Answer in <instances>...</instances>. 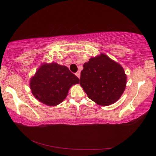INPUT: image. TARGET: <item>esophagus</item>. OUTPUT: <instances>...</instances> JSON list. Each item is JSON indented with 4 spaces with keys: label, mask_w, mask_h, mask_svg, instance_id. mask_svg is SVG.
<instances>
[{
    "label": "esophagus",
    "mask_w": 156,
    "mask_h": 156,
    "mask_svg": "<svg viewBox=\"0 0 156 156\" xmlns=\"http://www.w3.org/2000/svg\"><path fill=\"white\" fill-rule=\"evenodd\" d=\"M76 76H77L78 78H80V72H76Z\"/></svg>",
    "instance_id": "esophagus-1"
}]
</instances>
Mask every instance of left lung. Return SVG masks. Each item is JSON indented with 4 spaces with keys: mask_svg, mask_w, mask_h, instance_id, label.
I'll return each instance as SVG.
<instances>
[{
    "mask_svg": "<svg viewBox=\"0 0 156 156\" xmlns=\"http://www.w3.org/2000/svg\"><path fill=\"white\" fill-rule=\"evenodd\" d=\"M83 68L80 84L89 98L101 106L111 105L120 98L127 84L121 64L102 53L90 58Z\"/></svg>",
    "mask_w": 156,
    "mask_h": 156,
    "instance_id": "left-lung-1",
    "label": "left lung"
}]
</instances>
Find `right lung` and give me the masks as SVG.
Wrapping results in <instances>:
<instances>
[{
	"label": "right lung",
	"instance_id": "1",
	"mask_svg": "<svg viewBox=\"0 0 156 156\" xmlns=\"http://www.w3.org/2000/svg\"><path fill=\"white\" fill-rule=\"evenodd\" d=\"M79 78L65 66L55 62L43 63L29 82L33 95L48 106H56L64 100Z\"/></svg>",
	"mask_w": 156,
	"mask_h": 156
}]
</instances>
